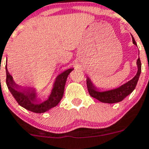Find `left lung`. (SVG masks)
Returning a JSON list of instances; mask_svg holds the SVG:
<instances>
[{
    "label": "left lung",
    "mask_w": 149,
    "mask_h": 149,
    "mask_svg": "<svg viewBox=\"0 0 149 149\" xmlns=\"http://www.w3.org/2000/svg\"><path fill=\"white\" fill-rule=\"evenodd\" d=\"M133 39V43L135 45L137 46L134 38L132 36ZM138 64V72L136 76L131 79L128 81L127 83L124 84L120 86L118 88L114 89V90H109L106 92H100L97 91V89L93 85L91 81L87 78V87L88 90L89 94L90 96L95 99L98 100L99 101L105 103H116L122 101L125 97L130 95L132 92L136 88V86L137 85L138 80H139V76H140L141 72V63L140 58L137 59Z\"/></svg>",
    "instance_id": "obj_1"
}]
</instances>
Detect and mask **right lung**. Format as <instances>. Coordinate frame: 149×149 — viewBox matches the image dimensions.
<instances>
[{
  "label": "right lung",
  "instance_id": "obj_1",
  "mask_svg": "<svg viewBox=\"0 0 149 149\" xmlns=\"http://www.w3.org/2000/svg\"><path fill=\"white\" fill-rule=\"evenodd\" d=\"M72 70L73 69H69L57 77L51 95L47 100L39 105L37 104L34 90L29 88L23 89L16 85L13 81L12 76L9 74L7 67H6V85L12 95L17 101L18 105L33 113H42L57 105V104L60 102L64 94L67 78Z\"/></svg>",
  "mask_w": 149,
  "mask_h": 149
}]
</instances>
